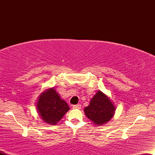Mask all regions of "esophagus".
<instances>
[{"instance_id": "34e87169", "label": "esophagus", "mask_w": 155, "mask_h": 155, "mask_svg": "<svg viewBox=\"0 0 155 155\" xmlns=\"http://www.w3.org/2000/svg\"><path fill=\"white\" fill-rule=\"evenodd\" d=\"M81 105L80 104H76V105H74L73 106V108H75V109H79V108H81Z\"/></svg>"}]
</instances>
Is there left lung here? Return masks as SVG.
<instances>
[{
    "instance_id": "1",
    "label": "left lung",
    "mask_w": 155,
    "mask_h": 155,
    "mask_svg": "<svg viewBox=\"0 0 155 155\" xmlns=\"http://www.w3.org/2000/svg\"><path fill=\"white\" fill-rule=\"evenodd\" d=\"M84 111L87 118L93 123L101 125L111 120L114 114L115 107L107 96L98 91Z\"/></svg>"
}]
</instances>
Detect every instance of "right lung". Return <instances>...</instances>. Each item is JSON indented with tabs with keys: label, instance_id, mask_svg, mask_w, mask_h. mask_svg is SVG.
Instances as JSON below:
<instances>
[{
	"label": "right lung",
	"instance_id": "1",
	"mask_svg": "<svg viewBox=\"0 0 155 155\" xmlns=\"http://www.w3.org/2000/svg\"><path fill=\"white\" fill-rule=\"evenodd\" d=\"M38 113L44 122L48 124H55L63 118L70 109L65 101L53 88L43 92L38 97L37 103Z\"/></svg>",
	"mask_w": 155,
	"mask_h": 155
}]
</instances>
